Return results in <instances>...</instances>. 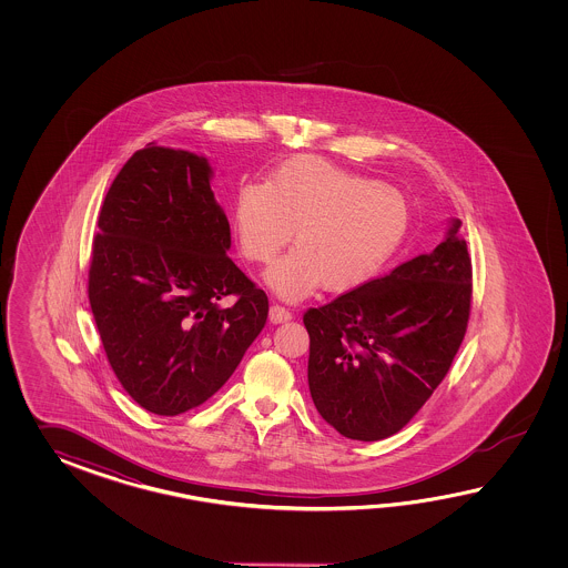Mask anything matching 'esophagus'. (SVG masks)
<instances>
[{
	"label": "esophagus",
	"mask_w": 568,
	"mask_h": 568,
	"mask_svg": "<svg viewBox=\"0 0 568 568\" xmlns=\"http://www.w3.org/2000/svg\"><path fill=\"white\" fill-rule=\"evenodd\" d=\"M290 318H292V313H290L286 306L276 304V302L270 306V321H272V323H286Z\"/></svg>",
	"instance_id": "esophagus-1"
}]
</instances>
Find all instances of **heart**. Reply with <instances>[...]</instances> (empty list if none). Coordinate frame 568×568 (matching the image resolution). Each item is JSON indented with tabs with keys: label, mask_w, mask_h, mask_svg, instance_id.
Instances as JSON below:
<instances>
[{
	"label": "heart",
	"mask_w": 568,
	"mask_h": 568,
	"mask_svg": "<svg viewBox=\"0 0 568 568\" xmlns=\"http://www.w3.org/2000/svg\"><path fill=\"white\" fill-rule=\"evenodd\" d=\"M410 221L398 189L314 156L288 160L267 182H243L233 205L235 240L247 262L270 264L294 231L296 247L266 274L286 301L318 286L349 292L367 284L396 257Z\"/></svg>",
	"instance_id": "heart-1"
}]
</instances>
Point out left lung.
Here are the masks:
<instances>
[{
	"instance_id": "1",
	"label": "left lung",
	"mask_w": 568,
	"mask_h": 568,
	"mask_svg": "<svg viewBox=\"0 0 568 568\" xmlns=\"http://www.w3.org/2000/svg\"><path fill=\"white\" fill-rule=\"evenodd\" d=\"M459 227L455 219L435 252L302 316L311 396L338 435H396L448 374L471 314V257Z\"/></svg>"
}]
</instances>
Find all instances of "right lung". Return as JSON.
Segmentation results:
<instances>
[{
	"label": "right lung",
	"mask_w": 568,
	"mask_h": 568,
	"mask_svg": "<svg viewBox=\"0 0 568 568\" xmlns=\"http://www.w3.org/2000/svg\"><path fill=\"white\" fill-rule=\"evenodd\" d=\"M205 158L148 144L111 182L89 266L109 365L144 410L179 416L223 386L266 325L267 296L231 262ZM233 295L230 310L217 300Z\"/></svg>",
	"instance_id": "add662e5"
}]
</instances>
